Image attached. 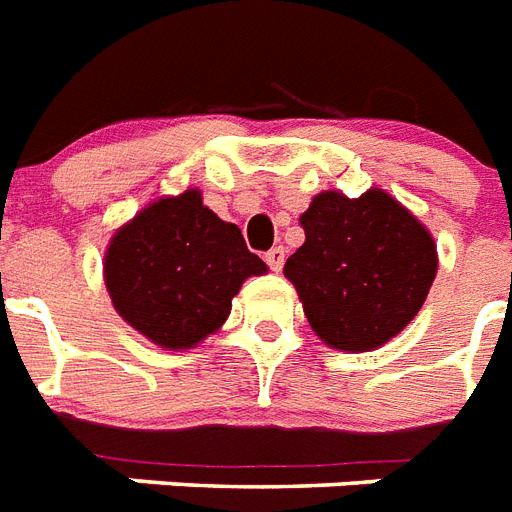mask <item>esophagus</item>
<instances>
[{
	"label": "esophagus",
	"mask_w": 512,
	"mask_h": 512,
	"mask_svg": "<svg viewBox=\"0 0 512 512\" xmlns=\"http://www.w3.org/2000/svg\"><path fill=\"white\" fill-rule=\"evenodd\" d=\"M264 261H267L272 272H280L282 264H285V248H280V245H277V248L267 251L264 253Z\"/></svg>",
	"instance_id": "esophagus-1"
}]
</instances>
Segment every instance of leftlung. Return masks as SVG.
<instances>
[{
    "label": "left lung",
    "mask_w": 512,
    "mask_h": 512,
    "mask_svg": "<svg viewBox=\"0 0 512 512\" xmlns=\"http://www.w3.org/2000/svg\"><path fill=\"white\" fill-rule=\"evenodd\" d=\"M304 245L285 261L312 330L330 349H380L415 320L439 269L436 240L386 190L314 195Z\"/></svg>",
    "instance_id": "1"
}]
</instances>
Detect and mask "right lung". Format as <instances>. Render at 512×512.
Returning a JSON list of instances; mask_svg holds the SVG:
<instances>
[{
  "mask_svg": "<svg viewBox=\"0 0 512 512\" xmlns=\"http://www.w3.org/2000/svg\"><path fill=\"white\" fill-rule=\"evenodd\" d=\"M267 264L245 248L237 224L222 222L198 187L163 195L121 224L102 277L121 320L166 351L195 349L232 312V298Z\"/></svg>",
  "mask_w": 512,
  "mask_h": 512,
  "instance_id": "add662e5",
  "label": "right lung"
}]
</instances>
